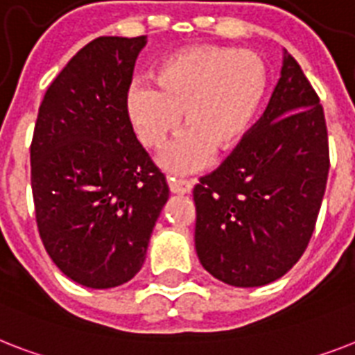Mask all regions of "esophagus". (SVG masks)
Listing matches in <instances>:
<instances>
[{
    "instance_id": "esophagus-1",
    "label": "esophagus",
    "mask_w": 355,
    "mask_h": 355,
    "mask_svg": "<svg viewBox=\"0 0 355 355\" xmlns=\"http://www.w3.org/2000/svg\"><path fill=\"white\" fill-rule=\"evenodd\" d=\"M169 189L171 193H177V195H184V193H189L193 187V180H187V178H168Z\"/></svg>"
}]
</instances>
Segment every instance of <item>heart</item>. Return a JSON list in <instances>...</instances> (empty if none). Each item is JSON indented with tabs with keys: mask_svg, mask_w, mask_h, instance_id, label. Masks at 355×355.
I'll list each match as a JSON object with an SVG mask.
<instances>
[{
	"mask_svg": "<svg viewBox=\"0 0 355 355\" xmlns=\"http://www.w3.org/2000/svg\"><path fill=\"white\" fill-rule=\"evenodd\" d=\"M266 91V67L252 51L195 45L160 63L157 83L137 80L125 107L148 149H162L182 122L187 131L160 158L173 173H193L235 148Z\"/></svg>",
	"mask_w": 355,
	"mask_h": 355,
	"instance_id": "b5f03b06",
	"label": "heart"
}]
</instances>
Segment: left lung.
Segmentation results:
<instances>
[{
  "mask_svg": "<svg viewBox=\"0 0 355 355\" xmlns=\"http://www.w3.org/2000/svg\"><path fill=\"white\" fill-rule=\"evenodd\" d=\"M328 169L319 96L284 51L281 78L264 114L193 189L200 264L237 288L282 277L310 243Z\"/></svg>",
  "mask_w": 355,
  "mask_h": 355,
  "instance_id": "left-lung-1",
  "label": "left lung"
}]
</instances>
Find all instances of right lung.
<instances>
[{"instance_id":"right-lung-1","label":"right lung","mask_w":355,"mask_h":355,"mask_svg":"<svg viewBox=\"0 0 355 355\" xmlns=\"http://www.w3.org/2000/svg\"><path fill=\"white\" fill-rule=\"evenodd\" d=\"M146 43V36H100L80 49L49 85L31 144L43 246L69 279L94 290L140 272L169 197L125 107Z\"/></svg>"}]
</instances>
